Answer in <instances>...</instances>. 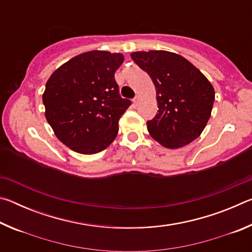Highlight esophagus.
Instances as JSON below:
<instances>
[{
	"label": "esophagus",
	"mask_w": 252,
	"mask_h": 252,
	"mask_svg": "<svg viewBox=\"0 0 252 252\" xmlns=\"http://www.w3.org/2000/svg\"><path fill=\"white\" fill-rule=\"evenodd\" d=\"M139 100H140V97H139V95H136V96L134 97V99H133V104H134V105H136V104H138V102H139Z\"/></svg>",
	"instance_id": "obj_1"
}]
</instances>
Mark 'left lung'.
I'll list each match as a JSON object with an SVG mask.
<instances>
[{
    "label": "left lung",
    "mask_w": 252,
    "mask_h": 252,
    "mask_svg": "<svg viewBox=\"0 0 252 252\" xmlns=\"http://www.w3.org/2000/svg\"><path fill=\"white\" fill-rule=\"evenodd\" d=\"M131 58L156 87L158 113L147 122L156 141L169 149L185 147L201 134L215 102V89L187 59L168 51L133 52Z\"/></svg>",
    "instance_id": "8db88e82"
}]
</instances>
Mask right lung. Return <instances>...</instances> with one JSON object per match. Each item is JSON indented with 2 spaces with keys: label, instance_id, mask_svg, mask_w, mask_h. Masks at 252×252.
Instances as JSON below:
<instances>
[{
  "label": "right lung",
  "instance_id": "1",
  "mask_svg": "<svg viewBox=\"0 0 252 252\" xmlns=\"http://www.w3.org/2000/svg\"><path fill=\"white\" fill-rule=\"evenodd\" d=\"M121 53L89 51L55 70L42 96L57 138L82 155L103 151L116 139L119 120L131 101L122 99L114 73Z\"/></svg>",
  "mask_w": 252,
  "mask_h": 252
}]
</instances>
